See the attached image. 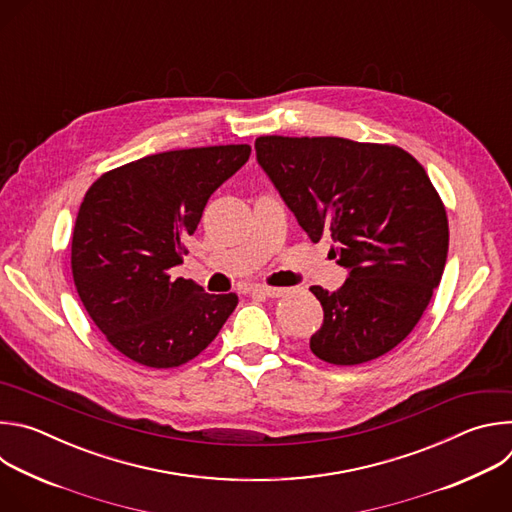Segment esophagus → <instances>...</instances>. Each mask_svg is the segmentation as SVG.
Wrapping results in <instances>:
<instances>
[{
  "label": "esophagus",
  "mask_w": 512,
  "mask_h": 512,
  "mask_svg": "<svg viewBox=\"0 0 512 512\" xmlns=\"http://www.w3.org/2000/svg\"><path fill=\"white\" fill-rule=\"evenodd\" d=\"M253 294L263 296V298H281L285 296V289L283 287H269V285H257L251 289Z\"/></svg>",
  "instance_id": "34e87169"
}]
</instances>
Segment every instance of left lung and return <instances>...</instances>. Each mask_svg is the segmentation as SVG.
I'll return each instance as SVG.
<instances>
[{"label":"left lung","instance_id":"8db88e82","mask_svg":"<svg viewBox=\"0 0 512 512\" xmlns=\"http://www.w3.org/2000/svg\"><path fill=\"white\" fill-rule=\"evenodd\" d=\"M255 150L300 227L314 243L330 235L350 269L336 291L310 287L324 308L312 352L352 367L393 350L421 320L450 245L423 166L397 145L344 137L261 135Z\"/></svg>","mask_w":512,"mask_h":512}]
</instances>
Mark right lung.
<instances>
[{
	"label": "right lung",
	"instance_id": "obj_1",
	"mask_svg": "<svg viewBox=\"0 0 512 512\" xmlns=\"http://www.w3.org/2000/svg\"><path fill=\"white\" fill-rule=\"evenodd\" d=\"M251 156V145H208L145 156L105 172L87 190L70 267L79 298L109 344L150 369L198 356L239 304L204 294L172 267L188 253L210 194Z\"/></svg>",
	"mask_w": 512,
	"mask_h": 512
}]
</instances>
